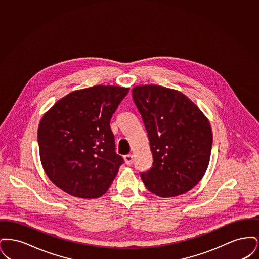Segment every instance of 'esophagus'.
<instances>
[{
    "instance_id": "esophagus-1",
    "label": "esophagus",
    "mask_w": 259,
    "mask_h": 259,
    "mask_svg": "<svg viewBox=\"0 0 259 259\" xmlns=\"http://www.w3.org/2000/svg\"><path fill=\"white\" fill-rule=\"evenodd\" d=\"M124 161H125V163L127 164V165H132V163H133V155H131V154H127V155H125L124 156Z\"/></svg>"
}]
</instances>
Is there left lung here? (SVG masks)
Listing matches in <instances>:
<instances>
[{
  "label": "left lung",
  "instance_id": "obj_1",
  "mask_svg": "<svg viewBox=\"0 0 259 259\" xmlns=\"http://www.w3.org/2000/svg\"><path fill=\"white\" fill-rule=\"evenodd\" d=\"M132 96L148 132L152 167L141 172L146 187L160 197L189 191L209 166L212 133L208 118L182 92L149 84Z\"/></svg>",
  "mask_w": 259,
  "mask_h": 259
}]
</instances>
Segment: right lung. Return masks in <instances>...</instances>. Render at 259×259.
<instances>
[{
    "label": "right lung",
    "instance_id": "right-lung-1",
    "mask_svg": "<svg viewBox=\"0 0 259 259\" xmlns=\"http://www.w3.org/2000/svg\"><path fill=\"white\" fill-rule=\"evenodd\" d=\"M128 91L112 85L76 90L42 116L37 129L41 165L63 191L93 199L111 186L123 158L115 152L110 122Z\"/></svg>",
    "mask_w": 259,
    "mask_h": 259
}]
</instances>
